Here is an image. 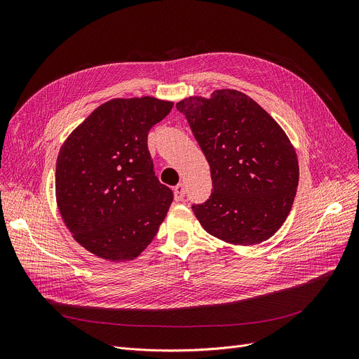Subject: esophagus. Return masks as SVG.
<instances>
[{"label": "esophagus", "instance_id": "1", "mask_svg": "<svg viewBox=\"0 0 359 359\" xmlns=\"http://www.w3.org/2000/svg\"><path fill=\"white\" fill-rule=\"evenodd\" d=\"M184 186L182 184V183H179L177 186H175V199L177 201V202H180V201H183V198H184Z\"/></svg>", "mask_w": 359, "mask_h": 359}]
</instances>
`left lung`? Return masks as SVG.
Wrapping results in <instances>:
<instances>
[{
    "instance_id": "left-lung-1",
    "label": "left lung",
    "mask_w": 359,
    "mask_h": 359,
    "mask_svg": "<svg viewBox=\"0 0 359 359\" xmlns=\"http://www.w3.org/2000/svg\"><path fill=\"white\" fill-rule=\"evenodd\" d=\"M211 167L212 194L192 210L206 233L250 246L287 219L298 186L295 149L266 110L237 90L176 104Z\"/></svg>"
}]
</instances>
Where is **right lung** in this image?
I'll list each match as a JSON object with an SVG mask.
<instances>
[{
	"instance_id": "obj_1",
	"label": "right lung",
	"mask_w": 359,
	"mask_h": 359,
	"mask_svg": "<svg viewBox=\"0 0 359 359\" xmlns=\"http://www.w3.org/2000/svg\"><path fill=\"white\" fill-rule=\"evenodd\" d=\"M172 107L148 96L113 99L61 147L56 202L74 238L93 255L130 260L156 237L173 192L157 179L147 140Z\"/></svg>"
}]
</instances>
